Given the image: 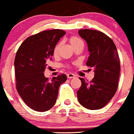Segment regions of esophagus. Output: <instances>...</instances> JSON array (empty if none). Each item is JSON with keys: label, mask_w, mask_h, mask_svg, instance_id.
Instances as JSON below:
<instances>
[{"label": "esophagus", "mask_w": 134, "mask_h": 134, "mask_svg": "<svg viewBox=\"0 0 134 134\" xmlns=\"http://www.w3.org/2000/svg\"><path fill=\"white\" fill-rule=\"evenodd\" d=\"M67 76L68 79H71V78H74V77H75V75L73 74H68L67 75Z\"/></svg>", "instance_id": "34e87169"}]
</instances>
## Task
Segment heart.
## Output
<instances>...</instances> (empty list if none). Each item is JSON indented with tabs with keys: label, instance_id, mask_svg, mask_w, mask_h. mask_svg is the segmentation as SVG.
Listing matches in <instances>:
<instances>
[{
	"label": "heart",
	"instance_id": "obj_1",
	"mask_svg": "<svg viewBox=\"0 0 134 134\" xmlns=\"http://www.w3.org/2000/svg\"><path fill=\"white\" fill-rule=\"evenodd\" d=\"M69 43H70V44L73 47H75V46H77V44H80V43H82L81 40L80 38H78L77 37L75 36H71L69 40ZM59 44L56 45L55 47L54 48V50H53V54L54 56H57L58 54V53H59Z\"/></svg>",
	"mask_w": 134,
	"mask_h": 134
}]
</instances>
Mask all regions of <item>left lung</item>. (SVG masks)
I'll list each match as a JSON object with an SVG mask.
<instances>
[{"label": "left lung", "mask_w": 134, "mask_h": 134, "mask_svg": "<svg viewBox=\"0 0 134 134\" xmlns=\"http://www.w3.org/2000/svg\"><path fill=\"white\" fill-rule=\"evenodd\" d=\"M79 35L88 44L90 55L86 65L94 69L91 81L80 77L81 86L77 92L81 105L90 110L102 109L112 99L118 88L120 61L111 38L97 30L83 29Z\"/></svg>", "instance_id": "left-lung-1"}]
</instances>
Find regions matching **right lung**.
<instances>
[{
    "label": "right lung",
    "instance_id": "add662e5",
    "mask_svg": "<svg viewBox=\"0 0 134 134\" xmlns=\"http://www.w3.org/2000/svg\"><path fill=\"white\" fill-rule=\"evenodd\" d=\"M65 34V31L58 29L40 32L26 38L16 53V88L22 100L33 110L44 112L53 107L60 85L67 80L65 74L51 80L44 74L52 60L54 48Z\"/></svg>",
    "mask_w": 134,
    "mask_h": 134
}]
</instances>
